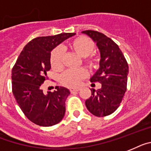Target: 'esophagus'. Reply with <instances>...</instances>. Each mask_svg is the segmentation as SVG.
Instances as JSON below:
<instances>
[{"label": "esophagus", "instance_id": "1", "mask_svg": "<svg viewBox=\"0 0 151 151\" xmlns=\"http://www.w3.org/2000/svg\"><path fill=\"white\" fill-rule=\"evenodd\" d=\"M80 91V88H71L70 89V93H75V92H78Z\"/></svg>", "mask_w": 151, "mask_h": 151}]
</instances>
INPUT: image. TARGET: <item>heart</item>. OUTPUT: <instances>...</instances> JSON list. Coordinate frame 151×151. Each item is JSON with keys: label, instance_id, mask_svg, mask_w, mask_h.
Here are the masks:
<instances>
[{"label": "heart", "instance_id": "heart-1", "mask_svg": "<svg viewBox=\"0 0 151 151\" xmlns=\"http://www.w3.org/2000/svg\"><path fill=\"white\" fill-rule=\"evenodd\" d=\"M70 47L79 56L84 58V63L90 68H94L97 64V58L92 53L95 49L94 43L86 37H78L70 44ZM64 50L58 47L52 50L50 54V64L54 69H59L63 66ZM87 71L83 68L75 70H67L60 74V81L62 84L68 87H78L81 81L87 77Z\"/></svg>", "mask_w": 151, "mask_h": 151}]
</instances>
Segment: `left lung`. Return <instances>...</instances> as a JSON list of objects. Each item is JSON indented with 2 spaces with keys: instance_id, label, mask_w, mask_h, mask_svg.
I'll return each mask as SVG.
<instances>
[{
  "instance_id": "obj_1",
  "label": "left lung",
  "mask_w": 151,
  "mask_h": 151,
  "mask_svg": "<svg viewBox=\"0 0 151 151\" xmlns=\"http://www.w3.org/2000/svg\"><path fill=\"white\" fill-rule=\"evenodd\" d=\"M82 33L97 43L101 53L100 68L91 82H99L101 88L91 89V96L85 101L86 107L95 116H108L118 108L127 91L128 64L118 45L110 37L96 30Z\"/></svg>"
}]
</instances>
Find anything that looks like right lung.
Wrapping results in <instances>:
<instances>
[{
    "mask_svg": "<svg viewBox=\"0 0 151 151\" xmlns=\"http://www.w3.org/2000/svg\"><path fill=\"white\" fill-rule=\"evenodd\" d=\"M75 33L39 37L24 47L12 68V92L22 112L31 122L42 127L55 125L65 114L68 88L56 87L44 93L42 83L48 79L50 51Z\"/></svg>",
    "mask_w": 151,
    "mask_h": 151,
    "instance_id": "1",
    "label": "right lung"
}]
</instances>
